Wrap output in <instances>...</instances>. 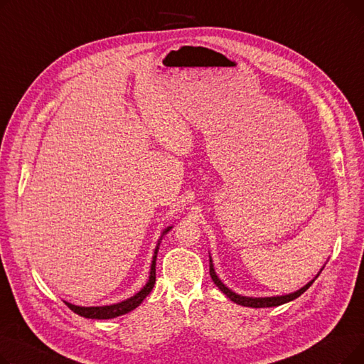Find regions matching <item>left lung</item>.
Listing matches in <instances>:
<instances>
[{
  "label": "left lung",
  "mask_w": 364,
  "mask_h": 364,
  "mask_svg": "<svg viewBox=\"0 0 364 364\" xmlns=\"http://www.w3.org/2000/svg\"><path fill=\"white\" fill-rule=\"evenodd\" d=\"M209 274H211L214 283L218 286L220 291L227 295L228 298H230L232 301H235L236 304L239 305H243V307H252V309H267V307H277V305H282L284 302H289V301H294L295 298L301 296L305 291H307L310 286L313 284L314 280H311L310 283H307L304 286V288H301L299 291L294 292V294H289V295H283V296H270V298H250V296H240L237 294H235L233 291H230L227 288L225 284H223V282L218 279V276L215 274L214 272V265H213V261L209 259ZM318 277V274L316 276Z\"/></svg>",
  "instance_id": "1"
}]
</instances>
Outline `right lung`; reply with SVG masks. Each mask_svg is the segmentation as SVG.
Returning <instances> with one entry per match:
<instances>
[{"label":"right lung","instance_id":"obj_1","mask_svg":"<svg viewBox=\"0 0 364 364\" xmlns=\"http://www.w3.org/2000/svg\"><path fill=\"white\" fill-rule=\"evenodd\" d=\"M171 230V227L165 228L164 235H166ZM158 251H159V245L156 246L155 250V255H153V261H151V267H150V277L149 282L146 283L144 288L136 294L134 296H131L127 301H122L119 304H113V305H105V307H78V305H73L70 302H65L68 307L82 317L87 318H97V320H103V318H113L118 317L122 314H127L129 311H132L134 309H137L139 305L143 302V299L150 294V291L153 289L156 282V257H158Z\"/></svg>","mask_w":364,"mask_h":364}]
</instances>
